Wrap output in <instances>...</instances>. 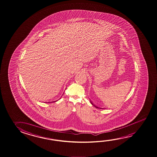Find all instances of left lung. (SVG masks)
Listing matches in <instances>:
<instances>
[{"instance_id":"left-lung-1","label":"left lung","mask_w":157,"mask_h":157,"mask_svg":"<svg viewBox=\"0 0 157 157\" xmlns=\"http://www.w3.org/2000/svg\"><path fill=\"white\" fill-rule=\"evenodd\" d=\"M90 102H91V104H92V105H94V106H95V107H96V108H98V107H97V106H96V105H94V104H93V102H91V101H90Z\"/></svg>"}]
</instances>
